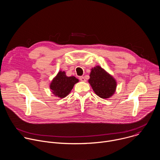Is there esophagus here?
Masks as SVG:
<instances>
[{"instance_id":"34e87169","label":"esophagus","mask_w":160,"mask_h":160,"mask_svg":"<svg viewBox=\"0 0 160 160\" xmlns=\"http://www.w3.org/2000/svg\"><path fill=\"white\" fill-rule=\"evenodd\" d=\"M79 80H80V81H82V82H85V81H86V80H85V78L84 77H79Z\"/></svg>"}]
</instances>
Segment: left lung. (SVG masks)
I'll use <instances>...</instances> for the list:
<instances>
[{"label": "left lung", "mask_w": 160, "mask_h": 160, "mask_svg": "<svg viewBox=\"0 0 160 160\" xmlns=\"http://www.w3.org/2000/svg\"><path fill=\"white\" fill-rule=\"evenodd\" d=\"M88 82L95 93L101 98H108L115 92L116 81L99 66L92 69Z\"/></svg>", "instance_id": "1"}]
</instances>
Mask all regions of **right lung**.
Segmentation results:
<instances>
[{
  "instance_id": "add662e5",
  "label": "right lung",
  "mask_w": 160,
  "mask_h": 160,
  "mask_svg": "<svg viewBox=\"0 0 160 160\" xmlns=\"http://www.w3.org/2000/svg\"><path fill=\"white\" fill-rule=\"evenodd\" d=\"M78 82L75 77H68L66 76L64 72L60 71L57 76L53 79L50 88L52 93L60 98L68 95L72 90L74 85Z\"/></svg>"
}]
</instances>
